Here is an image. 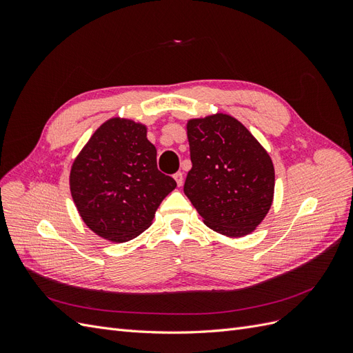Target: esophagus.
<instances>
[{"label":"esophagus","instance_id":"obj_1","mask_svg":"<svg viewBox=\"0 0 353 353\" xmlns=\"http://www.w3.org/2000/svg\"><path fill=\"white\" fill-rule=\"evenodd\" d=\"M174 178H175V181H176V185H178V187L183 185V183H184V175H183V172H176V174L174 175Z\"/></svg>","mask_w":353,"mask_h":353}]
</instances>
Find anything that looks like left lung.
<instances>
[{
  "mask_svg": "<svg viewBox=\"0 0 353 353\" xmlns=\"http://www.w3.org/2000/svg\"><path fill=\"white\" fill-rule=\"evenodd\" d=\"M190 157L184 193L209 228L250 234L268 213L275 174L270 154L236 117L216 113L187 123Z\"/></svg>",
  "mask_w": 353,
  "mask_h": 353,
  "instance_id": "8db88e82",
  "label": "left lung"
}]
</instances>
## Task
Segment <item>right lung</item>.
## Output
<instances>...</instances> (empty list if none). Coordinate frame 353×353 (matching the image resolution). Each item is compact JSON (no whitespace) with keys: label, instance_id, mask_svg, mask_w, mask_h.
<instances>
[{"label":"right lung","instance_id":"add662e5","mask_svg":"<svg viewBox=\"0 0 353 353\" xmlns=\"http://www.w3.org/2000/svg\"><path fill=\"white\" fill-rule=\"evenodd\" d=\"M147 128L113 117L92 134L70 169V193L82 221L97 236L123 243L150 227L176 187L160 172Z\"/></svg>","mask_w":353,"mask_h":353}]
</instances>
